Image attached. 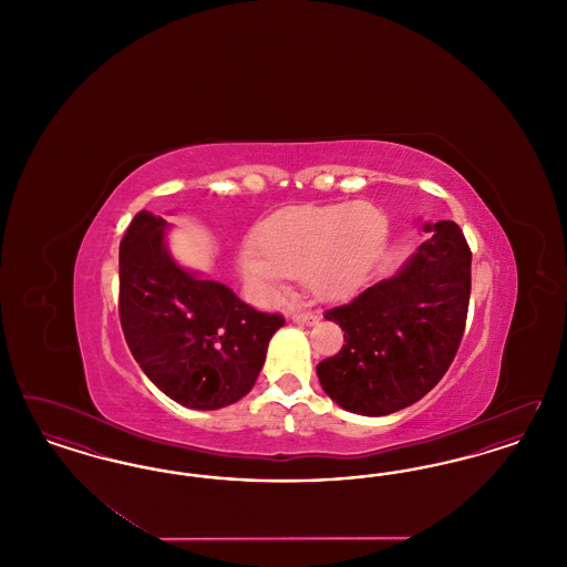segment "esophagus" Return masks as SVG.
I'll return each mask as SVG.
<instances>
[{"instance_id":"1","label":"esophagus","mask_w":567,"mask_h":567,"mask_svg":"<svg viewBox=\"0 0 567 567\" xmlns=\"http://www.w3.org/2000/svg\"><path fill=\"white\" fill-rule=\"evenodd\" d=\"M319 319H321V317H319L317 312H296V315L291 317V321L299 324H317L319 323Z\"/></svg>"}]
</instances>
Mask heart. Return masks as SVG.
Listing matches in <instances>:
<instances>
[{
    "label": "heart",
    "mask_w": 567,
    "mask_h": 567,
    "mask_svg": "<svg viewBox=\"0 0 567 567\" xmlns=\"http://www.w3.org/2000/svg\"><path fill=\"white\" fill-rule=\"evenodd\" d=\"M384 234L386 218L365 202L289 206L255 227L252 248L238 255V270L268 301L285 293V276H301L315 296L333 299L357 285Z\"/></svg>",
    "instance_id": "heart-1"
}]
</instances>
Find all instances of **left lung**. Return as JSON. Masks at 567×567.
Instances as JSON below:
<instances>
[{"label":"left lung","mask_w":567,"mask_h":567,"mask_svg":"<svg viewBox=\"0 0 567 567\" xmlns=\"http://www.w3.org/2000/svg\"><path fill=\"white\" fill-rule=\"evenodd\" d=\"M427 240L393 276L324 312L338 354L317 365L324 393L349 412L386 416L425 398L457 354L472 289V252L457 223H423Z\"/></svg>","instance_id":"left-lung-1"}]
</instances>
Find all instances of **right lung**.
Segmentation results:
<instances>
[{
  "instance_id": "obj_1",
  "label": "right lung",
  "mask_w": 567,
  "mask_h": 567,
  "mask_svg": "<svg viewBox=\"0 0 567 567\" xmlns=\"http://www.w3.org/2000/svg\"><path fill=\"white\" fill-rule=\"evenodd\" d=\"M172 225L137 213L118 248V312L142 372L176 404L218 410L255 386L271 336L285 324L244 303L229 287L181 266Z\"/></svg>"
}]
</instances>
